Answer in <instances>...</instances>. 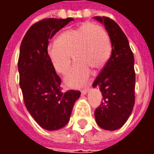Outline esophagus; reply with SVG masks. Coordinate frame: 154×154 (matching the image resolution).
I'll return each instance as SVG.
<instances>
[{
  "instance_id": "1",
  "label": "esophagus",
  "mask_w": 154,
  "mask_h": 154,
  "mask_svg": "<svg viewBox=\"0 0 154 154\" xmlns=\"http://www.w3.org/2000/svg\"><path fill=\"white\" fill-rule=\"evenodd\" d=\"M82 95H86V94L88 92V88H86V89H84V90H82Z\"/></svg>"
}]
</instances>
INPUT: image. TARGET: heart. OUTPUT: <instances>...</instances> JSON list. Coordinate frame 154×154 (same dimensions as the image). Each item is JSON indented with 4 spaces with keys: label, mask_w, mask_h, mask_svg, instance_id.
Wrapping results in <instances>:
<instances>
[{
    "label": "heart",
    "mask_w": 154,
    "mask_h": 154,
    "mask_svg": "<svg viewBox=\"0 0 154 154\" xmlns=\"http://www.w3.org/2000/svg\"><path fill=\"white\" fill-rule=\"evenodd\" d=\"M111 52L106 30L99 25L85 23L58 35L56 42L47 47V55L55 70L67 73L72 63V54L77 61L64 78L67 87H80L87 83L91 69L98 70L106 64Z\"/></svg>",
    "instance_id": "obj_1"
}]
</instances>
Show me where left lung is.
<instances>
[{"label": "left lung", "mask_w": 154, "mask_h": 154, "mask_svg": "<svg viewBox=\"0 0 154 154\" xmlns=\"http://www.w3.org/2000/svg\"><path fill=\"white\" fill-rule=\"evenodd\" d=\"M94 19L103 24L112 46L110 59L92 84L99 87L103 97L95 110V118L101 129L116 130L125 124L134 105V57L128 38L117 23L105 16Z\"/></svg>", "instance_id": "obj_1"}]
</instances>
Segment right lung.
<instances>
[{
    "mask_svg": "<svg viewBox=\"0 0 154 154\" xmlns=\"http://www.w3.org/2000/svg\"><path fill=\"white\" fill-rule=\"evenodd\" d=\"M72 18L44 19L26 32L20 48V87L26 109L44 129L57 130L67 125L78 91H61V79L47 55L48 41Z\"/></svg>",
    "mask_w": 154,
    "mask_h": 154,
    "instance_id": "1",
    "label": "right lung"
}]
</instances>
